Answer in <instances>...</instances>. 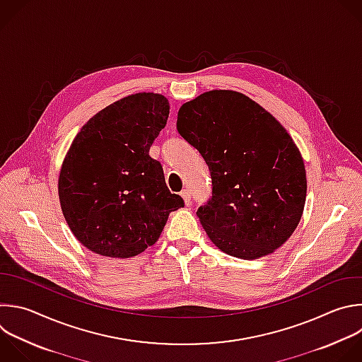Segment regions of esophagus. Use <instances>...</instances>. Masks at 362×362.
Listing matches in <instances>:
<instances>
[{"label":"esophagus","mask_w":362,"mask_h":362,"mask_svg":"<svg viewBox=\"0 0 362 362\" xmlns=\"http://www.w3.org/2000/svg\"><path fill=\"white\" fill-rule=\"evenodd\" d=\"M180 196L183 197L185 204H186V206H189V204H190V197H192V196H190V192H189L187 189H183V190L180 192Z\"/></svg>","instance_id":"1"}]
</instances>
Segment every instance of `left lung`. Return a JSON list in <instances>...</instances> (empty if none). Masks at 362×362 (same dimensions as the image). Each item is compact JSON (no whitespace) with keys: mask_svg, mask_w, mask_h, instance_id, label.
Here are the masks:
<instances>
[{"mask_svg":"<svg viewBox=\"0 0 362 362\" xmlns=\"http://www.w3.org/2000/svg\"><path fill=\"white\" fill-rule=\"evenodd\" d=\"M176 127L211 175V199L196 214L213 245L245 260L281 247L307 196L304 160L284 127L257 102L228 89L183 103Z\"/></svg>","mask_w":362,"mask_h":362,"instance_id":"8db88e82","label":"left lung"}]
</instances>
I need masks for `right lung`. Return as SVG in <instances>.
Listing matches in <instances>:
<instances>
[{
	"instance_id": "add662e5",
	"label": "right lung",
	"mask_w": 362,
	"mask_h": 362,
	"mask_svg": "<svg viewBox=\"0 0 362 362\" xmlns=\"http://www.w3.org/2000/svg\"><path fill=\"white\" fill-rule=\"evenodd\" d=\"M169 109L160 93L125 96L93 115L71 144L58 179L59 203L90 252L134 257L158 242L170 211L185 206L149 156Z\"/></svg>"
}]
</instances>
